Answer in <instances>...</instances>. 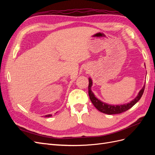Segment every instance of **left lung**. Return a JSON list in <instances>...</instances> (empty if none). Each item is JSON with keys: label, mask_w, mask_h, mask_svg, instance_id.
Masks as SVG:
<instances>
[{"label": "left lung", "mask_w": 155, "mask_h": 155, "mask_svg": "<svg viewBox=\"0 0 155 155\" xmlns=\"http://www.w3.org/2000/svg\"><path fill=\"white\" fill-rule=\"evenodd\" d=\"M88 81H89L88 95H89V97H90V99L92 103V104L98 110L107 114H120V113H121V112L129 110L140 100V98H141V97L143 95V93L144 92V89H145V85H144L140 91L138 96L136 97L133 100L130 101L129 103H127V104H123V105H109V104H106V103L102 102L100 100H98L97 98L94 96V94L93 92L91 91V87L92 85V81L91 78H88Z\"/></svg>", "instance_id": "8db88e82"}]
</instances>
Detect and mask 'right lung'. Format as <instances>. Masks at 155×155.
<instances>
[{
	"label": "right lung",
	"mask_w": 155,
	"mask_h": 155,
	"mask_svg": "<svg viewBox=\"0 0 155 155\" xmlns=\"http://www.w3.org/2000/svg\"><path fill=\"white\" fill-rule=\"evenodd\" d=\"M51 116V114H48V115H45V117H50Z\"/></svg>",
	"instance_id": "add662e5"
}]
</instances>
